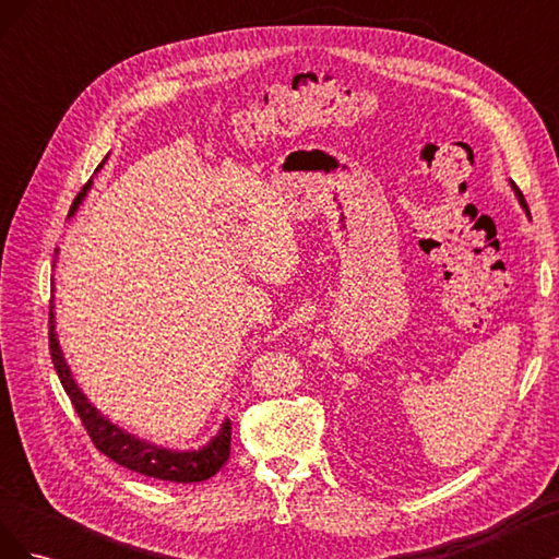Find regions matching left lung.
<instances>
[{
    "instance_id": "left-lung-1",
    "label": "left lung",
    "mask_w": 559,
    "mask_h": 559,
    "mask_svg": "<svg viewBox=\"0 0 559 559\" xmlns=\"http://www.w3.org/2000/svg\"><path fill=\"white\" fill-rule=\"evenodd\" d=\"M511 186H513V189H515V193H518V200H520V205L524 207V212H530V210H527V202H524V195H522V191L518 189V186H515V183H511Z\"/></svg>"
}]
</instances>
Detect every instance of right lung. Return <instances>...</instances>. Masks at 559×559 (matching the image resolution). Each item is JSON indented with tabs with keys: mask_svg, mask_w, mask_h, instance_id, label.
Listing matches in <instances>:
<instances>
[{
	"mask_svg": "<svg viewBox=\"0 0 559 559\" xmlns=\"http://www.w3.org/2000/svg\"><path fill=\"white\" fill-rule=\"evenodd\" d=\"M91 183V181H88ZM88 186H83V191L76 195L72 212L79 207V202L86 195ZM48 349H50V359H53V366L58 370V378L64 386L67 396H70L74 411L81 417V425L86 427L93 445L107 454L109 460L116 464H121L134 473H142V476L156 478V480H170V483H200L212 478L214 473L222 468L228 456H230V419H226L218 433L212 438V441L200 448V450H189V452H175V450H165L154 443L140 441V438L130 436L121 427L111 425L109 419L99 415L88 399L81 394V389L76 386L70 366L64 364L62 352L56 337V321H53V300H50V312H48Z\"/></svg>",
	"mask_w": 559,
	"mask_h": 559,
	"instance_id": "add662e5",
	"label": "right lung"
}]
</instances>
